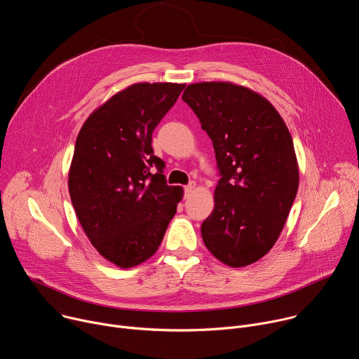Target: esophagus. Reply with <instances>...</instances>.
<instances>
[{"mask_svg":"<svg viewBox=\"0 0 359 359\" xmlns=\"http://www.w3.org/2000/svg\"><path fill=\"white\" fill-rule=\"evenodd\" d=\"M196 190V183L194 182H191V183H189L186 187H184V193H186V197H189L193 191Z\"/></svg>","mask_w":359,"mask_h":359,"instance_id":"34e87169","label":"esophagus"}]
</instances>
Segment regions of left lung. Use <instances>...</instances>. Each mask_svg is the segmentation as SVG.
<instances>
[{
	"mask_svg": "<svg viewBox=\"0 0 359 359\" xmlns=\"http://www.w3.org/2000/svg\"><path fill=\"white\" fill-rule=\"evenodd\" d=\"M182 100L212 141L221 176L201 225L204 245L228 266L251 265L278 241L297 194L290 133L276 108L244 86L196 83Z\"/></svg>",
	"mask_w": 359,
	"mask_h": 359,
	"instance_id": "8db88e82",
	"label": "left lung"
}]
</instances>
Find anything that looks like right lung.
I'll return each mask as SVG.
<instances>
[{
  "mask_svg": "<svg viewBox=\"0 0 359 359\" xmlns=\"http://www.w3.org/2000/svg\"><path fill=\"white\" fill-rule=\"evenodd\" d=\"M184 84L137 83L114 94L86 119L69 170V193L93 247L119 268L159 248L183 197L168 186L152 133Z\"/></svg>",
  "mask_w": 359,
  "mask_h": 359,
  "instance_id": "1",
  "label": "right lung"
}]
</instances>
